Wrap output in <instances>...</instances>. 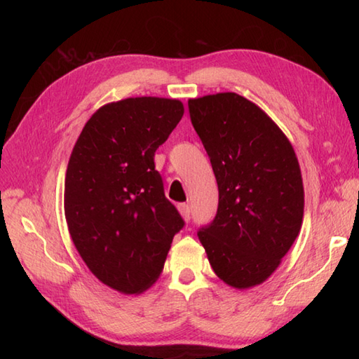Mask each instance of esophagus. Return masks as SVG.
<instances>
[{
  "instance_id": "1",
  "label": "esophagus",
  "mask_w": 359,
  "mask_h": 359,
  "mask_svg": "<svg viewBox=\"0 0 359 359\" xmlns=\"http://www.w3.org/2000/svg\"><path fill=\"white\" fill-rule=\"evenodd\" d=\"M177 208H179V212L182 215V217H184L188 222V220L191 219V208H189V205L188 203H179Z\"/></svg>"
}]
</instances>
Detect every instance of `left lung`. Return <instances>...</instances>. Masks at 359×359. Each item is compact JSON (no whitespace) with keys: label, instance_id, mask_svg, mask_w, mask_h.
Returning <instances> with one entry per match:
<instances>
[{"label":"left lung","instance_id":"left-lung-1","mask_svg":"<svg viewBox=\"0 0 359 359\" xmlns=\"http://www.w3.org/2000/svg\"><path fill=\"white\" fill-rule=\"evenodd\" d=\"M188 109L219 188L216 216L197 236L225 284H262L302 224L304 187L292 143L259 106L234 93L193 98Z\"/></svg>","mask_w":359,"mask_h":359}]
</instances>
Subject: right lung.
I'll return each mask as SVG.
<instances>
[{
    "label": "right lung",
    "instance_id": "obj_1",
    "mask_svg": "<svg viewBox=\"0 0 359 359\" xmlns=\"http://www.w3.org/2000/svg\"><path fill=\"white\" fill-rule=\"evenodd\" d=\"M184 116L179 100L135 97L102 106L83 128L65 182V215L88 269L121 293L163 270L185 225L165 197L154 154Z\"/></svg>",
    "mask_w": 359,
    "mask_h": 359
}]
</instances>
